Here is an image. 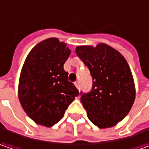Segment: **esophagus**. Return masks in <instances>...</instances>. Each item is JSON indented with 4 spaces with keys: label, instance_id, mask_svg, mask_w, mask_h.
<instances>
[{
    "label": "esophagus",
    "instance_id": "1",
    "mask_svg": "<svg viewBox=\"0 0 149 149\" xmlns=\"http://www.w3.org/2000/svg\"><path fill=\"white\" fill-rule=\"evenodd\" d=\"M74 85H75V86H76L78 89H80V82H79V81H75V82H74Z\"/></svg>",
    "mask_w": 149,
    "mask_h": 149
}]
</instances>
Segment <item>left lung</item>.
<instances>
[{"label": "left lung", "instance_id": "left-lung-1", "mask_svg": "<svg viewBox=\"0 0 149 149\" xmlns=\"http://www.w3.org/2000/svg\"><path fill=\"white\" fill-rule=\"evenodd\" d=\"M77 56L88 67L92 88L80 92V101L91 122L109 128L121 121L132 107L136 89L131 69L125 58L110 46H79Z\"/></svg>", "mask_w": 149, "mask_h": 149}]
</instances>
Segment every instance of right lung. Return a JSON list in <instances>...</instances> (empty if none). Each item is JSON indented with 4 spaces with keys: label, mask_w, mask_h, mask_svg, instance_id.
<instances>
[{
    "label": "right lung",
    "mask_w": 149,
    "mask_h": 149,
    "mask_svg": "<svg viewBox=\"0 0 149 149\" xmlns=\"http://www.w3.org/2000/svg\"><path fill=\"white\" fill-rule=\"evenodd\" d=\"M58 38L38 43L28 54L18 82V99L35 122L51 127L63 117L69 105L79 95L68 80L63 64L71 50Z\"/></svg>",
    "instance_id": "right-lung-1"
}]
</instances>
